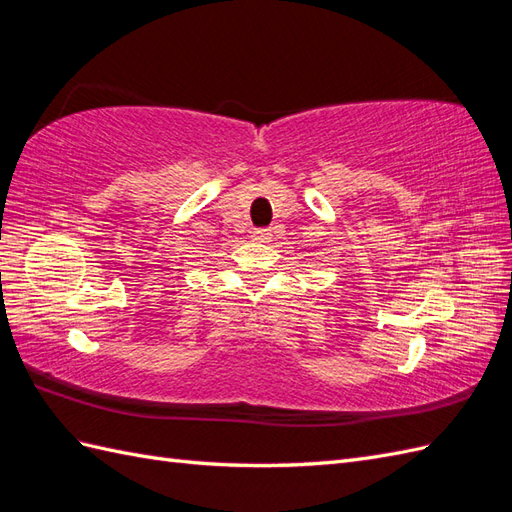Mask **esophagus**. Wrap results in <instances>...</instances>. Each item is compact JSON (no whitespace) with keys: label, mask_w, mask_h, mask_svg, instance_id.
Returning a JSON list of instances; mask_svg holds the SVG:
<instances>
[{"label":"esophagus","mask_w":512,"mask_h":512,"mask_svg":"<svg viewBox=\"0 0 512 512\" xmlns=\"http://www.w3.org/2000/svg\"><path fill=\"white\" fill-rule=\"evenodd\" d=\"M252 237H254L256 241H269V239L273 237V232H271V228H256Z\"/></svg>","instance_id":"obj_1"}]
</instances>
